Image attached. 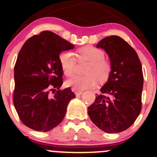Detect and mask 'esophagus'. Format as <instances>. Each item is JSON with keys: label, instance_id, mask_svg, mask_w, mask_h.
Instances as JSON below:
<instances>
[{"label": "esophagus", "instance_id": "esophagus-1", "mask_svg": "<svg viewBox=\"0 0 157 157\" xmlns=\"http://www.w3.org/2000/svg\"><path fill=\"white\" fill-rule=\"evenodd\" d=\"M72 91H74V92H75V95H76V96H80V95H81L82 94V91H78V90H76L75 89H74V88H72Z\"/></svg>", "mask_w": 157, "mask_h": 157}]
</instances>
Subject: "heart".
Instances as JSON below:
<instances>
[{"label": "heart", "instance_id": "1", "mask_svg": "<svg viewBox=\"0 0 157 157\" xmlns=\"http://www.w3.org/2000/svg\"><path fill=\"white\" fill-rule=\"evenodd\" d=\"M80 61L89 62L85 70L86 75L74 77L66 81V85L78 91L94 87L97 81L104 83L109 79L112 66L109 60L104 59L103 51L93 46H84L77 51ZM59 60L66 76H72L76 71L77 58L71 52H63L59 56Z\"/></svg>", "mask_w": 157, "mask_h": 157}]
</instances>
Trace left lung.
I'll return each mask as SVG.
<instances>
[{
  "mask_svg": "<svg viewBox=\"0 0 157 157\" xmlns=\"http://www.w3.org/2000/svg\"><path fill=\"white\" fill-rule=\"evenodd\" d=\"M109 55L112 71L88 113L94 123L109 134L126 130L142 109L143 74L135 50L119 36L103 38L97 45Z\"/></svg>",
  "mask_w": 157,
  "mask_h": 157,
  "instance_id": "1",
  "label": "left lung"
}]
</instances>
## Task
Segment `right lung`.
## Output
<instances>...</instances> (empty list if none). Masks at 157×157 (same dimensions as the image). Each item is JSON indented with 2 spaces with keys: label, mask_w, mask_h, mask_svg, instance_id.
Listing matches in <instances>:
<instances>
[{
  "label": "right lung",
  "mask_w": 157,
  "mask_h": 157,
  "mask_svg": "<svg viewBox=\"0 0 157 157\" xmlns=\"http://www.w3.org/2000/svg\"><path fill=\"white\" fill-rule=\"evenodd\" d=\"M74 45L54 32H41L28 39L21 48L14 68V105L22 122L35 131L46 132L62 122L68 102L75 94L63 85L59 60Z\"/></svg>",
  "instance_id": "1"
}]
</instances>
